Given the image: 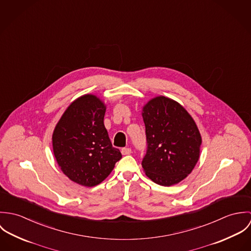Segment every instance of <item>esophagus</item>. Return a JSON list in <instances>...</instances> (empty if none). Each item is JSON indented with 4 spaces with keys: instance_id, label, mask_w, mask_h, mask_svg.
I'll return each instance as SVG.
<instances>
[{
    "instance_id": "esophagus-1",
    "label": "esophagus",
    "mask_w": 251,
    "mask_h": 251,
    "mask_svg": "<svg viewBox=\"0 0 251 251\" xmlns=\"http://www.w3.org/2000/svg\"><path fill=\"white\" fill-rule=\"evenodd\" d=\"M121 151H122L123 155H128L131 153V149L130 148H123Z\"/></svg>"
}]
</instances>
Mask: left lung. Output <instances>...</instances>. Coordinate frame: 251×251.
I'll list each match as a JSON object with an SVG mask.
<instances>
[{
    "mask_svg": "<svg viewBox=\"0 0 251 251\" xmlns=\"http://www.w3.org/2000/svg\"><path fill=\"white\" fill-rule=\"evenodd\" d=\"M148 150L142 161L146 176L170 186L185 179L200 157L202 137L196 123L179 102L159 96L142 109Z\"/></svg>",
    "mask_w": 251,
    "mask_h": 251,
    "instance_id": "8db88e82",
    "label": "left lung"
}]
</instances>
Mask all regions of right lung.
Segmentation results:
<instances>
[{
	"mask_svg": "<svg viewBox=\"0 0 251 251\" xmlns=\"http://www.w3.org/2000/svg\"><path fill=\"white\" fill-rule=\"evenodd\" d=\"M105 111L106 105L97 96H81L66 109L53 131V152L59 167L83 186L100 183L122 158L104 126Z\"/></svg>",
	"mask_w": 251,
	"mask_h": 251,
	"instance_id": "obj_1",
	"label": "right lung"
}]
</instances>
